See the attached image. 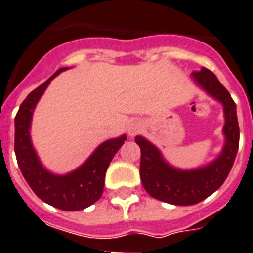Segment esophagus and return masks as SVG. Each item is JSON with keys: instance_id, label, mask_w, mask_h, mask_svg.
Returning a JSON list of instances; mask_svg holds the SVG:
<instances>
[{"instance_id": "esophagus-1", "label": "esophagus", "mask_w": 253, "mask_h": 253, "mask_svg": "<svg viewBox=\"0 0 253 253\" xmlns=\"http://www.w3.org/2000/svg\"><path fill=\"white\" fill-rule=\"evenodd\" d=\"M142 129V124L138 122V120H134V122H131L128 126V133L130 135H135L137 133H139Z\"/></svg>"}]
</instances>
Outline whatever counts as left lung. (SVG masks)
<instances>
[{
    "instance_id": "left-lung-1",
    "label": "left lung",
    "mask_w": 253,
    "mask_h": 253,
    "mask_svg": "<svg viewBox=\"0 0 253 253\" xmlns=\"http://www.w3.org/2000/svg\"><path fill=\"white\" fill-rule=\"evenodd\" d=\"M193 77L207 93L224 104L226 143L222 154L204 168L179 170L168 166L162 159L159 150L149 141L139 135L135 137V142L141 149L139 174L142 185L152 198L174 206L197 204L213 194L229 176L239 147L237 107L230 93L216 75L204 67L200 71H194Z\"/></svg>"
}]
</instances>
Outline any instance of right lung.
<instances>
[{
  "label": "right lung",
  "mask_w": 253,
  "mask_h": 253,
  "mask_svg": "<svg viewBox=\"0 0 253 253\" xmlns=\"http://www.w3.org/2000/svg\"><path fill=\"white\" fill-rule=\"evenodd\" d=\"M60 68L42 85L28 94L15 116L16 160L23 177L33 193L45 203L63 211H81L95 203L102 197L104 176L110 162L124 145L125 135L103 142L85 164L66 176H55L43 169L29 138V125L35 106L54 76L62 72Z\"/></svg>",
  "instance_id": "right-lung-1"
}]
</instances>
